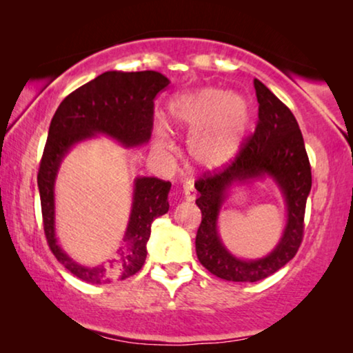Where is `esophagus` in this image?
I'll return each instance as SVG.
<instances>
[{
  "mask_svg": "<svg viewBox=\"0 0 353 353\" xmlns=\"http://www.w3.org/2000/svg\"><path fill=\"white\" fill-rule=\"evenodd\" d=\"M181 194H183V197H185V201H194L196 199V192H194V190H192L191 186H188V185H183V190H181Z\"/></svg>",
  "mask_w": 353,
  "mask_h": 353,
  "instance_id": "1",
  "label": "esophagus"
}]
</instances>
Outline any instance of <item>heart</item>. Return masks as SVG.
Returning a JSON list of instances; mask_svg holds the SVG:
<instances>
[{
	"label": "heart",
	"mask_w": 353,
	"mask_h": 353,
	"mask_svg": "<svg viewBox=\"0 0 353 353\" xmlns=\"http://www.w3.org/2000/svg\"><path fill=\"white\" fill-rule=\"evenodd\" d=\"M168 115L178 132L191 134L188 152L204 170H220L233 162L249 128L250 110L243 96L220 88L186 91L168 103ZM156 148L172 151L165 128L157 130Z\"/></svg>",
	"instance_id": "1"
}]
</instances>
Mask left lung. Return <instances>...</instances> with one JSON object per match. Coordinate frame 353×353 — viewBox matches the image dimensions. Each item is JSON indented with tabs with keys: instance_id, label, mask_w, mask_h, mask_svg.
I'll return each instance as SVG.
<instances>
[{
	"instance_id": "1",
	"label": "left lung",
	"mask_w": 353,
	"mask_h": 353,
	"mask_svg": "<svg viewBox=\"0 0 353 353\" xmlns=\"http://www.w3.org/2000/svg\"><path fill=\"white\" fill-rule=\"evenodd\" d=\"M259 120L252 137L230 165L199 178L196 204L202 221L196 234V254L202 267L226 281L255 283L283 268L297 254L303 238V216L312 188V168L294 114L262 81L255 79ZM265 174L279 183L288 207L282 239L272 253L260 259H243L230 253L218 230V216L228 191L236 182Z\"/></svg>"
}]
</instances>
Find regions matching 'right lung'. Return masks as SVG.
<instances>
[{
    "mask_svg": "<svg viewBox=\"0 0 353 353\" xmlns=\"http://www.w3.org/2000/svg\"><path fill=\"white\" fill-rule=\"evenodd\" d=\"M168 83L167 77L154 70L104 72L72 91L51 120L38 170L43 228L54 257L81 281L108 284L133 276L143 268L151 225L168 212L167 197L172 183L138 176L133 185L127 231L117 248L104 262L80 265L61 249L54 233V181L62 159L77 143L99 133L127 148L148 143L154 125V98Z\"/></svg>",
    "mask_w": 353,
    "mask_h": 353,
    "instance_id": "add662e5",
    "label": "right lung"
}]
</instances>
